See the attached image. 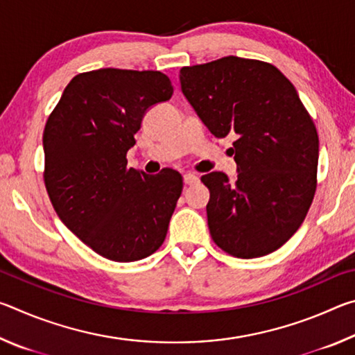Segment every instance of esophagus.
Instances as JSON below:
<instances>
[{"mask_svg":"<svg viewBox=\"0 0 355 355\" xmlns=\"http://www.w3.org/2000/svg\"><path fill=\"white\" fill-rule=\"evenodd\" d=\"M183 180H184V184H196V183H199V177L196 175V173H191V172H188V173H184L183 175Z\"/></svg>","mask_w":355,"mask_h":355,"instance_id":"obj_1","label":"esophagus"}]
</instances>
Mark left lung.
I'll return each mask as SVG.
<instances>
[{
    "label": "left lung",
    "instance_id": "8db88e82",
    "mask_svg": "<svg viewBox=\"0 0 355 355\" xmlns=\"http://www.w3.org/2000/svg\"><path fill=\"white\" fill-rule=\"evenodd\" d=\"M180 83L209 133L236 136V182L218 171L202 177L213 241L238 258L277 250L316 191L320 141L296 89L272 64L238 56L183 67Z\"/></svg>",
    "mask_w": 355,
    "mask_h": 355
}]
</instances>
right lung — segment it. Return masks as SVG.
<instances>
[{
    "label": "right lung",
    "mask_w": 355,
    "mask_h": 355,
    "mask_svg": "<svg viewBox=\"0 0 355 355\" xmlns=\"http://www.w3.org/2000/svg\"><path fill=\"white\" fill-rule=\"evenodd\" d=\"M172 94L161 71L92 70L67 84L46 120L44 178L53 208L107 260H142L164 243L183 178L173 169H128L127 152L146 112Z\"/></svg>",
    "instance_id": "1"
}]
</instances>
